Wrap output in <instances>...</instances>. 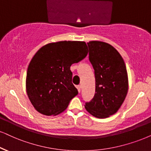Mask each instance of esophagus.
Segmentation results:
<instances>
[{
    "instance_id": "34e87169",
    "label": "esophagus",
    "mask_w": 151,
    "mask_h": 151,
    "mask_svg": "<svg viewBox=\"0 0 151 151\" xmlns=\"http://www.w3.org/2000/svg\"><path fill=\"white\" fill-rule=\"evenodd\" d=\"M77 88L78 89V91H79V92L80 93V91H81V85H78L77 86Z\"/></svg>"
}]
</instances>
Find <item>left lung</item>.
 Returning <instances> with one entry per match:
<instances>
[{"label":"left lung","instance_id":"8db88e82","mask_svg":"<svg viewBox=\"0 0 151 151\" xmlns=\"http://www.w3.org/2000/svg\"><path fill=\"white\" fill-rule=\"evenodd\" d=\"M89 60L95 70V93L85 108L91 115L105 118L116 114L128 91V77L125 62L109 44L88 42Z\"/></svg>","mask_w":151,"mask_h":151}]
</instances>
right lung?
<instances>
[{
  "instance_id": "obj_1",
  "label": "right lung",
  "mask_w": 151,
  "mask_h": 151,
  "mask_svg": "<svg viewBox=\"0 0 151 151\" xmlns=\"http://www.w3.org/2000/svg\"><path fill=\"white\" fill-rule=\"evenodd\" d=\"M88 54L85 42L60 41L43 46L30 60L26 74V93L34 108L45 116L66 109L77 89L72 83L70 66Z\"/></svg>"
}]
</instances>
